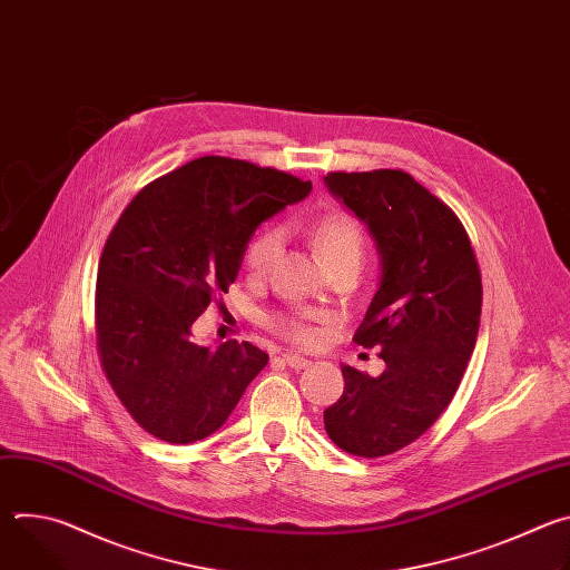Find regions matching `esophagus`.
Returning <instances> with one entry per match:
<instances>
[{
    "mask_svg": "<svg viewBox=\"0 0 570 570\" xmlns=\"http://www.w3.org/2000/svg\"><path fill=\"white\" fill-rule=\"evenodd\" d=\"M282 361H284L291 370H306V367L311 365L308 358H304V356H299V354H293V352L282 354Z\"/></svg>",
    "mask_w": 570,
    "mask_h": 570,
    "instance_id": "esophagus-1",
    "label": "esophagus"
}]
</instances>
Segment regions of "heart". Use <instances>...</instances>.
<instances>
[{"mask_svg":"<svg viewBox=\"0 0 570 570\" xmlns=\"http://www.w3.org/2000/svg\"><path fill=\"white\" fill-rule=\"evenodd\" d=\"M313 246L320 253L324 266L334 268L350 259H361L365 250V234L361 223L350 214H330L320 218L311 229ZM282 255V234L277 229L262 232L246 250V271L253 277H264ZM271 327L286 338L308 341L311 332L295 317H273Z\"/></svg>","mask_w":570,"mask_h":570,"instance_id":"heart-1","label":"heart"}]
</instances>
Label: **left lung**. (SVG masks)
<instances>
[{"label":"left lung","mask_w":570,"mask_h":570,"mask_svg":"<svg viewBox=\"0 0 570 570\" xmlns=\"http://www.w3.org/2000/svg\"><path fill=\"white\" fill-rule=\"evenodd\" d=\"M330 191L370 229L379 288L354 343L381 347L379 376L343 365L345 390L324 411L343 451L390 455L424 435L451 403L475 347L482 284L458 216L411 174L336 171Z\"/></svg>","instance_id":"left-lung-1"}]
</instances>
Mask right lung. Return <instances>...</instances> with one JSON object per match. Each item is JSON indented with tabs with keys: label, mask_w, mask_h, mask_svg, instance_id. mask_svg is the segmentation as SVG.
<instances>
[{
	"label": "right lung",
	"mask_w": 570,
	"mask_h": 570,
	"mask_svg": "<svg viewBox=\"0 0 570 570\" xmlns=\"http://www.w3.org/2000/svg\"><path fill=\"white\" fill-rule=\"evenodd\" d=\"M311 183L207 155L146 185L110 232L97 275V350L130 417L157 440L218 431L268 354L191 341V324L234 284L255 229Z\"/></svg>",
	"instance_id": "add662e5"
}]
</instances>
